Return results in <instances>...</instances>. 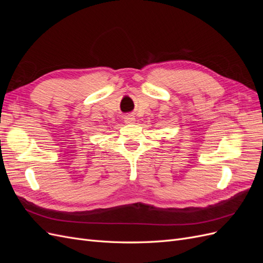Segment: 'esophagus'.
I'll list each match as a JSON object with an SVG mask.
<instances>
[{
  "label": "esophagus",
  "instance_id": "1",
  "mask_svg": "<svg viewBox=\"0 0 263 263\" xmlns=\"http://www.w3.org/2000/svg\"><path fill=\"white\" fill-rule=\"evenodd\" d=\"M124 121L126 124H133L135 123V117L133 115H127L124 117Z\"/></svg>",
  "mask_w": 263,
  "mask_h": 263
}]
</instances>
